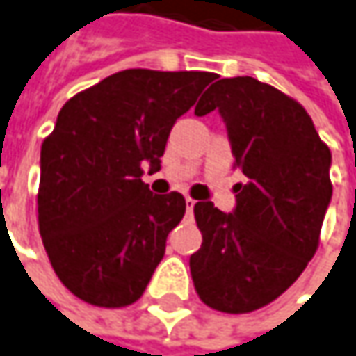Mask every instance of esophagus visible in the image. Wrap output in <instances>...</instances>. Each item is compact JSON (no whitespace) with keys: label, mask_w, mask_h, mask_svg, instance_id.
Wrapping results in <instances>:
<instances>
[{"label":"esophagus","mask_w":356,"mask_h":356,"mask_svg":"<svg viewBox=\"0 0 356 356\" xmlns=\"http://www.w3.org/2000/svg\"><path fill=\"white\" fill-rule=\"evenodd\" d=\"M185 204H187V216H191V213H193V206H195V200L187 197V200H185Z\"/></svg>","instance_id":"obj_1"}]
</instances>
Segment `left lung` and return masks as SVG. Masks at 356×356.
I'll use <instances>...</instances> for the list:
<instances>
[{
	"mask_svg": "<svg viewBox=\"0 0 356 356\" xmlns=\"http://www.w3.org/2000/svg\"><path fill=\"white\" fill-rule=\"evenodd\" d=\"M226 122L234 167L236 208L224 213L197 202L202 248L189 257L200 300L226 314L271 304L304 273L318 250L332 197L330 148L302 104L252 77L220 79L195 106Z\"/></svg>",
	"mask_w": 356,
	"mask_h": 356,
	"instance_id": "obj_1",
	"label": "left lung"
}]
</instances>
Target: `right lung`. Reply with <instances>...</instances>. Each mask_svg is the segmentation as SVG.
Here are the masks:
<instances>
[{
	"instance_id": "right-lung-1",
	"label": "right lung",
	"mask_w": 356,
	"mask_h": 356,
	"mask_svg": "<svg viewBox=\"0 0 356 356\" xmlns=\"http://www.w3.org/2000/svg\"><path fill=\"white\" fill-rule=\"evenodd\" d=\"M206 71L126 69L73 95L40 150L38 228L50 265L79 300L124 307L140 300L165 257L185 197L150 193L169 132Z\"/></svg>"
}]
</instances>
